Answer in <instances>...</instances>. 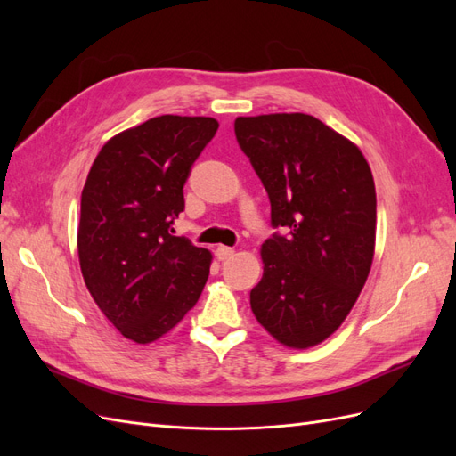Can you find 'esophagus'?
<instances>
[{
    "label": "esophagus",
    "mask_w": 456,
    "mask_h": 456,
    "mask_svg": "<svg viewBox=\"0 0 456 456\" xmlns=\"http://www.w3.org/2000/svg\"><path fill=\"white\" fill-rule=\"evenodd\" d=\"M215 255H216V258H218V260H228V258H232V256H233V249H232V247L220 245V247H216Z\"/></svg>",
    "instance_id": "obj_1"
}]
</instances>
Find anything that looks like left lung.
I'll use <instances>...</instances> for the list:
<instances>
[{"instance_id": "1", "label": "left lung", "mask_w": 456, "mask_h": 456, "mask_svg": "<svg viewBox=\"0 0 456 456\" xmlns=\"http://www.w3.org/2000/svg\"><path fill=\"white\" fill-rule=\"evenodd\" d=\"M236 139L270 198L258 323L285 346L333 335L355 305L375 253L377 194L363 154L308 114L238 118Z\"/></svg>"}]
</instances>
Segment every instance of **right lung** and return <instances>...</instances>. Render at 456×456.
<instances>
[{
    "label": "right lung",
    "instance_id": "1",
    "mask_svg": "<svg viewBox=\"0 0 456 456\" xmlns=\"http://www.w3.org/2000/svg\"><path fill=\"white\" fill-rule=\"evenodd\" d=\"M216 129L213 118H151L102 146L81 191V273L96 306L139 344L181 322L209 278L211 253L173 236V223Z\"/></svg>",
    "mask_w": 456,
    "mask_h": 456
}]
</instances>
